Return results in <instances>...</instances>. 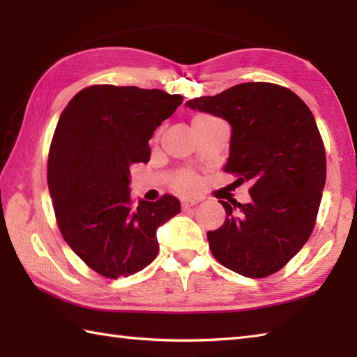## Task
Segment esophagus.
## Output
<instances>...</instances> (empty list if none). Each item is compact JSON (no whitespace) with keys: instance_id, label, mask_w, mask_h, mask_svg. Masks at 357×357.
Instances as JSON below:
<instances>
[{"instance_id":"obj_1","label":"esophagus","mask_w":357,"mask_h":357,"mask_svg":"<svg viewBox=\"0 0 357 357\" xmlns=\"http://www.w3.org/2000/svg\"><path fill=\"white\" fill-rule=\"evenodd\" d=\"M198 202H199V199H196V198H183V199H181V204H183V208L184 210L196 206V204H198Z\"/></svg>"}]
</instances>
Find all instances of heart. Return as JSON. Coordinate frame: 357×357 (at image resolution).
<instances>
[{
    "label": "heart",
    "instance_id": "b5f03b06",
    "mask_svg": "<svg viewBox=\"0 0 357 357\" xmlns=\"http://www.w3.org/2000/svg\"><path fill=\"white\" fill-rule=\"evenodd\" d=\"M207 119H213V118L201 115V116H196L193 119V123H199V121H207ZM173 184L174 187L179 188V190H193V188L198 185V179H196L193 174H181V176L174 179Z\"/></svg>",
    "mask_w": 357,
    "mask_h": 357
}]
</instances>
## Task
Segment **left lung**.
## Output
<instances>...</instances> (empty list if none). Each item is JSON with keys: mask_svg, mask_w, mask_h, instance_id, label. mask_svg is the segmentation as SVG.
Here are the masks:
<instances>
[{"mask_svg": "<svg viewBox=\"0 0 357 357\" xmlns=\"http://www.w3.org/2000/svg\"><path fill=\"white\" fill-rule=\"evenodd\" d=\"M185 107L231 127L225 172L252 184V201H219L225 222L207 233L224 267L247 278L279 271L314 229L325 185V149L312 110L290 89L244 82Z\"/></svg>", "mask_w": 357, "mask_h": 357, "instance_id": "8db88e82", "label": "left lung"}]
</instances>
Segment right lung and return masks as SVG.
<instances>
[{
    "label": "right lung",
    "instance_id": "right-lung-1",
    "mask_svg": "<svg viewBox=\"0 0 357 357\" xmlns=\"http://www.w3.org/2000/svg\"><path fill=\"white\" fill-rule=\"evenodd\" d=\"M183 100L101 84L78 92L59 116L47 162L53 210L69 247L105 278L146 268L159 250L156 230L181 211L172 195L135 204L128 185L132 164L149 162V139Z\"/></svg>",
    "mask_w": 357,
    "mask_h": 357
}]
</instances>
